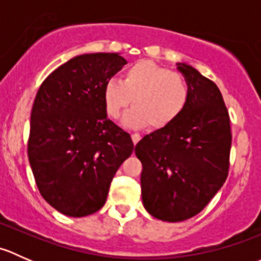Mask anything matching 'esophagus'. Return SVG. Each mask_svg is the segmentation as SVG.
Returning a JSON list of instances; mask_svg holds the SVG:
<instances>
[{
    "label": "esophagus",
    "instance_id": "34e87169",
    "mask_svg": "<svg viewBox=\"0 0 261 261\" xmlns=\"http://www.w3.org/2000/svg\"><path fill=\"white\" fill-rule=\"evenodd\" d=\"M131 139H133V143L136 145V144H138L139 141H140L141 136L139 135V134H133V135H131Z\"/></svg>",
    "mask_w": 261,
    "mask_h": 261
}]
</instances>
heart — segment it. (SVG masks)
Returning <instances> with one entry per match:
<instances>
[{"instance_id":"obj_1","label":"heart","mask_w":261,"mask_h":261,"mask_svg":"<svg viewBox=\"0 0 261 261\" xmlns=\"http://www.w3.org/2000/svg\"><path fill=\"white\" fill-rule=\"evenodd\" d=\"M191 88L184 75L150 60H140L125 70L122 80L105 84L103 103L107 115L122 117V125L143 128L150 125L160 130L172 125L183 114L189 101Z\"/></svg>"}]
</instances>
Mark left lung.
I'll use <instances>...</instances> for the list:
<instances>
[{"mask_svg":"<svg viewBox=\"0 0 261 261\" xmlns=\"http://www.w3.org/2000/svg\"><path fill=\"white\" fill-rule=\"evenodd\" d=\"M178 69L191 88L179 117L135 146L143 164L141 197L155 218L179 222L199 213L228 174L230 116L218 87L186 63Z\"/></svg>","mask_w":261,"mask_h":261,"instance_id":"obj_1","label":"left lung"}]
</instances>
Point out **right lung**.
<instances>
[{"label":"right lung","instance_id":"right-lung-1","mask_svg":"<svg viewBox=\"0 0 261 261\" xmlns=\"http://www.w3.org/2000/svg\"><path fill=\"white\" fill-rule=\"evenodd\" d=\"M125 64L117 53L77 55L36 93L29 162L43 198L63 215L102 208L116 172L133 154L131 136L107 118L103 103L105 84Z\"/></svg>","mask_w":261,"mask_h":261}]
</instances>
